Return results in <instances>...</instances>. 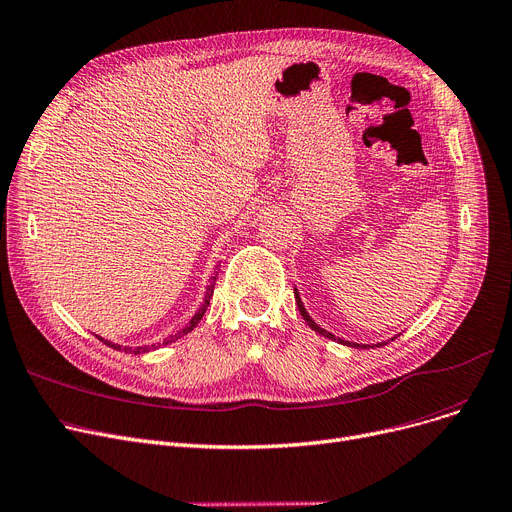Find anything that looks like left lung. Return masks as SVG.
Returning a JSON list of instances; mask_svg holds the SVG:
<instances>
[{
    "label": "left lung",
    "mask_w": 512,
    "mask_h": 512,
    "mask_svg": "<svg viewBox=\"0 0 512 512\" xmlns=\"http://www.w3.org/2000/svg\"><path fill=\"white\" fill-rule=\"evenodd\" d=\"M293 293H295V304H297V308H299V314L304 316V320L308 322V326L310 328H314L316 333H320L322 337H326V339H333V341H337V343H341V345H347V347H357V349H366V347H374V345H362V343H351V341H343V339H339V337H335L333 333H328V330H324V328H320L314 320H312V316L308 314V310L304 308V302H302V297H299V291L293 287ZM393 339H397V337H393ZM390 339V341H393ZM388 341H382V343H376V347H380V345H386Z\"/></svg>",
    "instance_id": "left-lung-1"
}]
</instances>
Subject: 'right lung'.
<instances>
[{"mask_svg": "<svg viewBox=\"0 0 512 512\" xmlns=\"http://www.w3.org/2000/svg\"><path fill=\"white\" fill-rule=\"evenodd\" d=\"M219 268V266H217ZM215 281H217V270H215V275L208 279V285H206V293H204V302L200 304V308H198V312L192 316V320L182 328V330H177L175 335H169V339H163L161 343H153V345H142V347H122V345H117V343H111V341H105V339H101L105 345H109V347H113V349H117V351H126V353H134V355H140V353H148V351H155V349H159V347H163V345H169V343H173V341H177V339H182L184 335H188V333H192V330L196 328V324L202 320V316H204V312H206V308H208V304H210V297H213V289H215Z\"/></svg>", "mask_w": 512, "mask_h": 512, "instance_id": "1", "label": "right lung"}]
</instances>
